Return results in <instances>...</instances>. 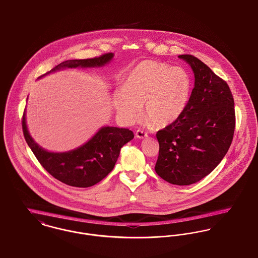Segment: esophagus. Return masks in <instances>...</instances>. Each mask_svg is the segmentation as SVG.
Wrapping results in <instances>:
<instances>
[{"instance_id": "esophagus-1", "label": "esophagus", "mask_w": 258, "mask_h": 258, "mask_svg": "<svg viewBox=\"0 0 258 258\" xmlns=\"http://www.w3.org/2000/svg\"><path fill=\"white\" fill-rule=\"evenodd\" d=\"M136 137L138 139H145V138H147V134L144 131H142V130H138L137 133H136Z\"/></svg>"}]
</instances>
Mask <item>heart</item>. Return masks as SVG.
Wrapping results in <instances>:
<instances>
[{
  "mask_svg": "<svg viewBox=\"0 0 258 258\" xmlns=\"http://www.w3.org/2000/svg\"><path fill=\"white\" fill-rule=\"evenodd\" d=\"M192 90L189 74L180 67L156 60L138 63L122 83V90L113 95V107L119 119L132 123L144 117L157 127L177 121L184 113Z\"/></svg>",
  "mask_w": 258,
  "mask_h": 258,
  "instance_id": "obj_1",
  "label": "heart"
}]
</instances>
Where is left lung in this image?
Returning a JSON list of instances; mask_svg holds the SVG:
<instances>
[{"label": "left lung", "mask_w": 258, "mask_h": 258, "mask_svg": "<svg viewBox=\"0 0 258 258\" xmlns=\"http://www.w3.org/2000/svg\"><path fill=\"white\" fill-rule=\"evenodd\" d=\"M178 58L190 64L195 87L182 116L156 134L155 171L170 183L188 185L210 174L228 152L236 114L233 94L225 80L192 55Z\"/></svg>", "instance_id": "obj_1"}]
</instances>
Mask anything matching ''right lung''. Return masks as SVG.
I'll use <instances>...</instances> for the list:
<instances>
[{"instance_id":"add662e5","label":"right lung","mask_w":258,"mask_h":258,"mask_svg":"<svg viewBox=\"0 0 258 258\" xmlns=\"http://www.w3.org/2000/svg\"><path fill=\"white\" fill-rule=\"evenodd\" d=\"M113 57V53H107L92 59L64 60L40 78L64 68L102 67ZM21 123L24 139L41 166L59 181L76 187H89L107 177L115 167L120 148L135 137L128 128L105 126L79 148L63 153H53L41 148L29 136L25 113Z\"/></svg>"}]
</instances>
